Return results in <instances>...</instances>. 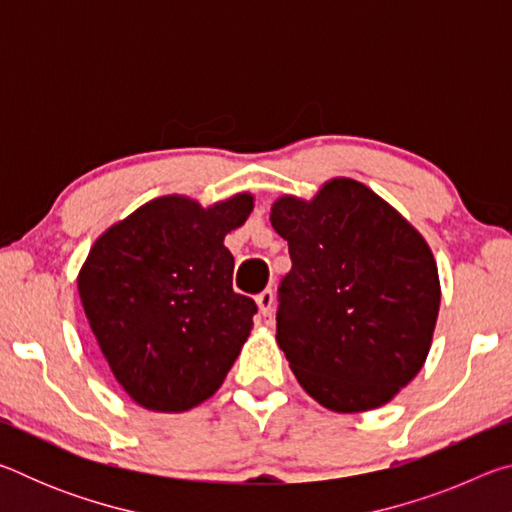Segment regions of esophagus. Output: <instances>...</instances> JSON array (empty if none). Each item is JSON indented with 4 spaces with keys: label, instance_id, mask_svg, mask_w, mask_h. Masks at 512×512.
Instances as JSON below:
<instances>
[{
    "label": "esophagus",
    "instance_id": "esophagus-1",
    "mask_svg": "<svg viewBox=\"0 0 512 512\" xmlns=\"http://www.w3.org/2000/svg\"><path fill=\"white\" fill-rule=\"evenodd\" d=\"M257 307H259V314H262L264 318H271L273 307H275V293L271 289H264L257 296Z\"/></svg>",
    "mask_w": 512,
    "mask_h": 512
}]
</instances>
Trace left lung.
Returning a JSON list of instances; mask_svg holds the SVG:
<instances>
[{
    "label": "left lung",
    "instance_id": "1",
    "mask_svg": "<svg viewBox=\"0 0 512 512\" xmlns=\"http://www.w3.org/2000/svg\"><path fill=\"white\" fill-rule=\"evenodd\" d=\"M271 223L289 241L277 289V345L325 409L370 411L418 375L440 307L427 241L391 205L350 178L314 201L282 196Z\"/></svg>",
    "mask_w": 512,
    "mask_h": 512
}]
</instances>
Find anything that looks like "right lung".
<instances>
[{"mask_svg": "<svg viewBox=\"0 0 512 512\" xmlns=\"http://www.w3.org/2000/svg\"><path fill=\"white\" fill-rule=\"evenodd\" d=\"M253 210L237 194L212 207L162 196L108 228L79 273V293L112 375L149 411L180 413L223 384L257 305L232 289L223 246Z\"/></svg>", "mask_w": 512, "mask_h": 512, "instance_id": "obj_1", "label": "right lung"}]
</instances>
